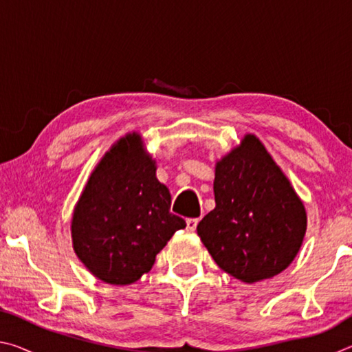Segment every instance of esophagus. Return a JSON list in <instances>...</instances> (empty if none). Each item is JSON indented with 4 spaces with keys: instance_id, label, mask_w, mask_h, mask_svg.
Returning <instances> with one entry per match:
<instances>
[{
    "instance_id": "1",
    "label": "esophagus",
    "mask_w": 352,
    "mask_h": 352,
    "mask_svg": "<svg viewBox=\"0 0 352 352\" xmlns=\"http://www.w3.org/2000/svg\"><path fill=\"white\" fill-rule=\"evenodd\" d=\"M197 223H199V219H188L186 220V228L189 231H195V228H197Z\"/></svg>"
}]
</instances>
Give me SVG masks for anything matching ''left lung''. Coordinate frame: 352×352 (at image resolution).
Masks as SVG:
<instances>
[{"label": "left lung", "mask_w": 352, "mask_h": 352, "mask_svg": "<svg viewBox=\"0 0 352 352\" xmlns=\"http://www.w3.org/2000/svg\"><path fill=\"white\" fill-rule=\"evenodd\" d=\"M214 197L197 233L223 272L256 283L294 261L306 233L305 206L256 136L217 163Z\"/></svg>", "instance_id": "1"}]
</instances>
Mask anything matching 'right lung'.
Wrapping results in <instances>:
<instances>
[{
    "label": "right lung",
    "mask_w": 352,
    "mask_h": 352,
    "mask_svg": "<svg viewBox=\"0 0 352 352\" xmlns=\"http://www.w3.org/2000/svg\"><path fill=\"white\" fill-rule=\"evenodd\" d=\"M155 169L140 135H127L105 153L77 201L74 252L104 283L138 281L172 234L186 226L170 212L169 189Z\"/></svg>",
    "instance_id": "1"
}]
</instances>
